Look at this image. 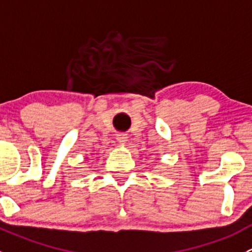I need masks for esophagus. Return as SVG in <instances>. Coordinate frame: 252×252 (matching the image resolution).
Listing matches in <instances>:
<instances>
[{"label": "esophagus", "instance_id": "34e87169", "mask_svg": "<svg viewBox=\"0 0 252 252\" xmlns=\"http://www.w3.org/2000/svg\"><path fill=\"white\" fill-rule=\"evenodd\" d=\"M117 141L121 142V144H126V142L128 141V136H126V134L124 133L117 134Z\"/></svg>", "mask_w": 252, "mask_h": 252}]
</instances>
